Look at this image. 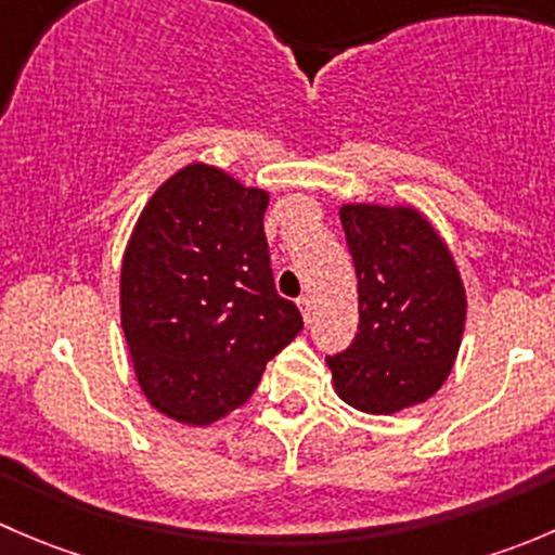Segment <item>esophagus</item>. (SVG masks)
<instances>
[{
    "mask_svg": "<svg viewBox=\"0 0 555 555\" xmlns=\"http://www.w3.org/2000/svg\"><path fill=\"white\" fill-rule=\"evenodd\" d=\"M298 309H300V313H304L306 322H311V317H313V300H311V298H300V300H298Z\"/></svg>",
    "mask_w": 555,
    "mask_h": 555,
    "instance_id": "esophagus-1",
    "label": "esophagus"
}]
</instances>
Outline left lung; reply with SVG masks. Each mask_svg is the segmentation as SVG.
<instances>
[{"instance_id":"8db88e82","label":"left lung","mask_w":555,"mask_h":555,"mask_svg":"<svg viewBox=\"0 0 555 555\" xmlns=\"http://www.w3.org/2000/svg\"><path fill=\"white\" fill-rule=\"evenodd\" d=\"M357 271L360 333L327 357L346 405L391 416L427 402L446 384L462 346L467 289L451 246L411 204L338 209Z\"/></svg>"}]
</instances>
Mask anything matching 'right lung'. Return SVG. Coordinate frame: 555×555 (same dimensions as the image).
I'll return each mask as SVG.
<instances>
[{
    "mask_svg": "<svg viewBox=\"0 0 555 555\" xmlns=\"http://www.w3.org/2000/svg\"><path fill=\"white\" fill-rule=\"evenodd\" d=\"M268 190L209 164L182 166L144 204L120 266V324L139 389L188 427L242 408L268 360L304 330L276 295Z\"/></svg>",
    "mask_w": 555,
    "mask_h": 555,
    "instance_id": "1",
    "label": "right lung"
}]
</instances>
